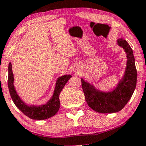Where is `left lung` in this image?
Listing matches in <instances>:
<instances>
[{
  "instance_id": "obj_1",
  "label": "left lung",
  "mask_w": 146,
  "mask_h": 146,
  "mask_svg": "<svg viewBox=\"0 0 146 146\" xmlns=\"http://www.w3.org/2000/svg\"><path fill=\"white\" fill-rule=\"evenodd\" d=\"M118 44L127 53V66L125 75L113 91L104 93L81 79L82 87L87 104L100 113H113L120 111L131 98L137 84V73L133 51L126 40L119 39Z\"/></svg>"
}]
</instances>
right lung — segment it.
Returning a JSON list of instances; mask_svg holds the SVG:
<instances>
[{"label": "right lung", "instance_id": "add662e5", "mask_svg": "<svg viewBox=\"0 0 146 146\" xmlns=\"http://www.w3.org/2000/svg\"><path fill=\"white\" fill-rule=\"evenodd\" d=\"M71 77V75H64L58 78L53 97L47 104L40 106H28L22 101L16 93L14 86V75L11 69V63L9 64L8 66V87L13 102L18 107V109L23 112V114L29 117L30 119L36 120L46 119L54 116L58 113L60 106L59 98L60 92Z\"/></svg>", "mask_w": 146, "mask_h": 146}]
</instances>
